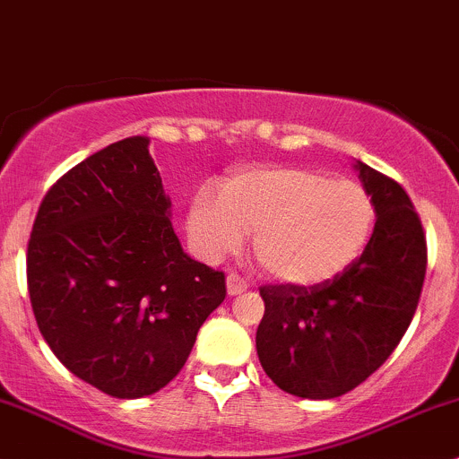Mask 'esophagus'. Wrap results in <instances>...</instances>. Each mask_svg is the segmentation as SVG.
Wrapping results in <instances>:
<instances>
[{
	"label": "esophagus",
	"mask_w": 459,
	"mask_h": 459,
	"mask_svg": "<svg viewBox=\"0 0 459 459\" xmlns=\"http://www.w3.org/2000/svg\"><path fill=\"white\" fill-rule=\"evenodd\" d=\"M247 290H248V284L239 275H233V273H230V275L226 277V293H229L230 298H233V295L247 293Z\"/></svg>",
	"instance_id": "obj_1"
}]
</instances>
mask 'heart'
Wrapping results in <instances>:
<instances>
[{
	"mask_svg": "<svg viewBox=\"0 0 459 459\" xmlns=\"http://www.w3.org/2000/svg\"><path fill=\"white\" fill-rule=\"evenodd\" d=\"M375 229V204L351 179L304 166H255L220 191L193 197L186 230L208 262L235 253L253 230V253L273 280L317 286L349 271Z\"/></svg>",
	"mask_w": 459,
	"mask_h": 459,
	"instance_id": "heart-1",
	"label": "heart"
}]
</instances>
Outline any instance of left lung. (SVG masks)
Segmentation results:
<instances>
[{
	"label": "left lung",
	"mask_w": 459,
	"mask_h": 459,
	"mask_svg": "<svg viewBox=\"0 0 459 459\" xmlns=\"http://www.w3.org/2000/svg\"><path fill=\"white\" fill-rule=\"evenodd\" d=\"M375 204V229L358 262L317 286H262L257 358L290 395L333 400L388 359L409 328L427 273V239L404 188L355 160Z\"/></svg>",
	"instance_id": "left-lung-1"
}]
</instances>
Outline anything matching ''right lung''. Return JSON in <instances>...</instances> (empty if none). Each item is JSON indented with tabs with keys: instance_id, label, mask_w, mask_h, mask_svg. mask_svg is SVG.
I'll list each match as a JSON object with an SVG mask.
<instances>
[{
	"instance_id": "add662e5",
	"label": "right lung",
	"mask_w": 459,
	"mask_h": 459,
	"mask_svg": "<svg viewBox=\"0 0 459 459\" xmlns=\"http://www.w3.org/2000/svg\"><path fill=\"white\" fill-rule=\"evenodd\" d=\"M126 137L46 193L26 275L37 326L73 375L119 400L164 388L224 302V273L186 255L148 152Z\"/></svg>"
}]
</instances>
